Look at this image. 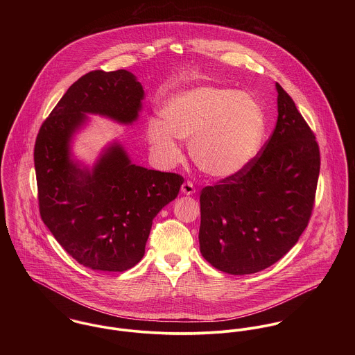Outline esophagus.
<instances>
[{
    "label": "esophagus",
    "mask_w": 355,
    "mask_h": 355,
    "mask_svg": "<svg viewBox=\"0 0 355 355\" xmlns=\"http://www.w3.org/2000/svg\"><path fill=\"white\" fill-rule=\"evenodd\" d=\"M180 190H182V194H184V196H193L196 193V187L191 182H184L182 184Z\"/></svg>",
    "instance_id": "34e87169"
}]
</instances>
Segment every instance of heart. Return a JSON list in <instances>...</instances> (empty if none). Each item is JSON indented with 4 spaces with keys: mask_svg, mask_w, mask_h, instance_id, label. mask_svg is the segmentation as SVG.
Segmentation results:
<instances>
[{
    "mask_svg": "<svg viewBox=\"0 0 355 355\" xmlns=\"http://www.w3.org/2000/svg\"><path fill=\"white\" fill-rule=\"evenodd\" d=\"M265 114L257 100L231 89L201 86L173 96L162 109V124L152 121L149 142L165 161L179 158L173 138L189 141V154L200 171L228 178L242 171L265 135Z\"/></svg>",
    "mask_w": 355,
    "mask_h": 355,
    "instance_id": "1",
    "label": "heart"
}]
</instances>
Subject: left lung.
Listing matches in <instances>:
<instances>
[{
    "instance_id": "left-lung-1",
    "label": "left lung",
    "mask_w": 355,
    "mask_h": 355,
    "mask_svg": "<svg viewBox=\"0 0 355 355\" xmlns=\"http://www.w3.org/2000/svg\"><path fill=\"white\" fill-rule=\"evenodd\" d=\"M276 89L277 123L261 152L200 196V250L225 273L250 275L277 262L314 207L320 148L295 102L279 83Z\"/></svg>"
}]
</instances>
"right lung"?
<instances>
[{"mask_svg":"<svg viewBox=\"0 0 355 355\" xmlns=\"http://www.w3.org/2000/svg\"><path fill=\"white\" fill-rule=\"evenodd\" d=\"M142 85L125 71H92L79 78L42 123L34 146L41 218L55 241L80 265L123 272L145 254L153 218L173 201L184 179L131 164L120 145L102 154L93 171L69 153L85 113L120 123L138 117Z\"/></svg>","mask_w":355,"mask_h":355,"instance_id":"1","label":"right lung"}]
</instances>
